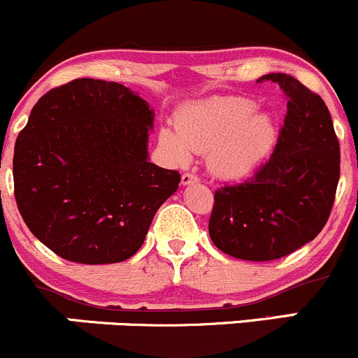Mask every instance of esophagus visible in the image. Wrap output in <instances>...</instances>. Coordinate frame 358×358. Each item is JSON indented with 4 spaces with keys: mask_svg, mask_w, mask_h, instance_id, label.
Masks as SVG:
<instances>
[{
    "mask_svg": "<svg viewBox=\"0 0 358 358\" xmlns=\"http://www.w3.org/2000/svg\"><path fill=\"white\" fill-rule=\"evenodd\" d=\"M199 182V176L194 175V173H183L182 175V185H194V183Z\"/></svg>",
    "mask_w": 358,
    "mask_h": 358,
    "instance_id": "34e87169",
    "label": "esophagus"
}]
</instances>
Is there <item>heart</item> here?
<instances>
[{
  "mask_svg": "<svg viewBox=\"0 0 358 358\" xmlns=\"http://www.w3.org/2000/svg\"><path fill=\"white\" fill-rule=\"evenodd\" d=\"M161 145L176 163L190 161L192 150L208 154V168L221 180L250 175L273 150L278 127L273 115L257 110L248 97L214 96L185 106L175 129H163Z\"/></svg>",
  "mask_w": 358,
  "mask_h": 358,
  "instance_id": "b5f03b06",
  "label": "heart"
}]
</instances>
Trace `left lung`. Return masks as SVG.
Masks as SVG:
<instances>
[{
  "label": "left lung",
  "mask_w": 358,
  "mask_h": 358,
  "mask_svg": "<svg viewBox=\"0 0 358 358\" xmlns=\"http://www.w3.org/2000/svg\"><path fill=\"white\" fill-rule=\"evenodd\" d=\"M287 97L269 161L240 185L214 194L213 243L243 261H273L312 242L324 228L340 180V144L328 106L287 73L262 75Z\"/></svg>",
  "instance_id": "left-lung-1"
}]
</instances>
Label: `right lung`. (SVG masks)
I'll return each instance as SVG.
<instances>
[{
	"label": "right lung",
	"instance_id": "right-lung-1",
	"mask_svg": "<svg viewBox=\"0 0 358 358\" xmlns=\"http://www.w3.org/2000/svg\"><path fill=\"white\" fill-rule=\"evenodd\" d=\"M154 110L118 82L77 78L44 94L15 144L18 210L39 242L80 264L144 243L180 173L149 161Z\"/></svg>",
	"mask_w": 358,
	"mask_h": 358
}]
</instances>
